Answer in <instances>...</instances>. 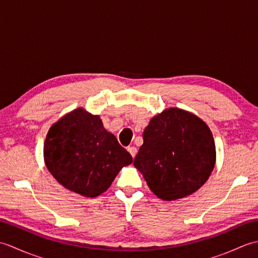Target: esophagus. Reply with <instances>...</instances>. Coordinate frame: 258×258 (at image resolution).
Segmentation results:
<instances>
[{"label": "esophagus", "instance_id": "obj_1", "mask_svg": "<svg viewBox=\"0 0 258 258\" xmlns=\"http://www.w3.org/2000/svg\"><path fill=\"white\" fill-rule=\"evenodd\" d=\"M127 151L130 152V154L132 155V157H133V158L135 157L136 153H138V149H136V147H134V146H131V147H128Z\"/></svg>", "mask_w": 258, "mask_h": 258}]
</instances>
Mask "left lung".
<instances>
[{
  "label": "left lung",
  "mask_w": 258,
  "mask_h": 258,
  "mask_svg": "<svg viewBox=\"0 0 258 258\" xmlns=\"http://www.w3.org/2000/svg\"><path fill=\"white\" fill-rule=\"evenodd\" d=\"M134 160L157 197L175 201L193 194L210 177L216 151L211 130L201 118L168 108L151 119Z\"/></svg>",
  "instance_id": "obj_1"
}]
</instances>
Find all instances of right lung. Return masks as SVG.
I'll use <instances>...</instances> for the list:
<instances>
[{
    "label": "right lung",
    "instance_id": "obj_1",
    "mask_svg": "<svg viewBox=\"0 0 258 258\" xmlns=\"http://www.w3.org/2000/svg\"><path fill=\"white\" fill-rule=\"evenodd\" d=\"M44 160L59 184L85 197L104 193L120 168L133 162L116 138L104 128L100 116L83 108L52 125L44 143Z\"/></svg>",
    "mask_w": 258,
    "mask_h": 258
}]
</instances>
